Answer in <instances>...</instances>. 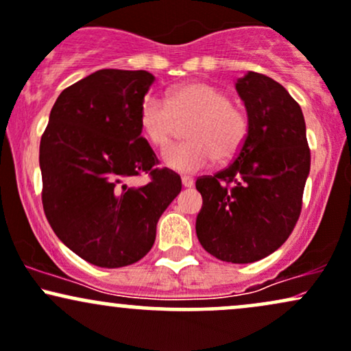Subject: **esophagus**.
Here are the masks:
<instances>
[{"mask_svg": "<svg viewBox=\"0 0 351 351\" xmlns=\"http://www.w3.org/2000/svg\"><path fill=\"white\" fill-rule=\"evenodd\" d=\"M181 183H183L184 188H191L194 184V181H193V178H189V176H183V178H181Z\"/></svg>", "mask_w": 351, "mask_h": 351, "instance_id": "obj_1", "label": "esophagus"}]
</instances>
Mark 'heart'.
I'll list each match as a JSON object with an SVG mask.
<instances>
[{
	"label": "heart",
	"instance_id": "heart-1",
	"mask_svg": "<svg viewBox=\"0 0 351 351\" xmlns=\"http://www.w3.org/2000/svg\"><path fill=\"white\" fill-rule=\"evenodd\" d=\"M189 121V141L171 143L163 150L165 167L181 173H194L217 158L227 162L239 154L247 137L243 112L230 104L229 96L214 84L191 82L175 88L163 101L147 95L141 104L138 124L145 137L157 147L167 145L178 122Z\"/></svg>",
	"mask_w": 351,
	"mask_h": 351
}]
</instances>
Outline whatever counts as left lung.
Listing matches in <instances>:
<instances>
[{
    "label": "left lung",
    "mask_w": 351,
    "mask_h": 351,
    "mask_svg": "<svg viewBox=\"0 0 351 351\" xmlns=\"http://www.w3.org/2000/svg\"><path fill=\"white\" fill-rule=\"evenodd\" d=\"M235 90L247 109V137L226 170L196 181V234L216 258L253 263L278 250L296 226L311 152L301 106L285 86L248 71Z\"/></svg>",
    "instance_id": "obj_1"
}]
</instances>
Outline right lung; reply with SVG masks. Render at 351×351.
I'll use <instances>...</instances> for the list:
<instances>
[{
    "mask_svg": "<svg viewBox=\"0 0 351 351\" xmlns=\"http://www.w3.org/2000/svg\"><path fill=\"white\" fill-rule=\"evenodd\" d=\"M155 77L98 70L60 93L40 138L42 204L57 237L88 263L121 268L150 252L181 178L163 168L138 124ZM147 174L142 187L130 184Z\"/></svg>",
    "mask_w": 351,
    "mask_h": 351,
    "instance_id": "add662e5",
    "label": "right lung"
}]
</instances>
